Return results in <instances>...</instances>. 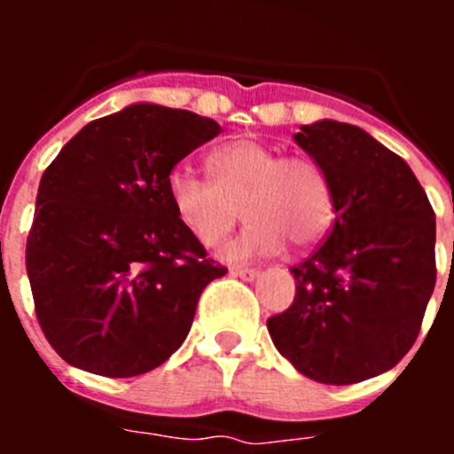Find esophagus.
Returning <instances> with one entry per match:
<instances>
[{
	"label": "esophagus",
	"instance_id": "esophagus-1",
	"mask_svg": "<svg viewBox=\"0 0 454 454\" xmlns=\"http://www.w3.org/2000/svg\"><path fill=\"white\" fill-rule=\"evenodd\" d=\"M231 275L240 277L246 282H254L256 277H259V270H254V268H231Z\"/></svg>",
	"mask_w": 454,
	"mask_h": 454
}]
</instances>
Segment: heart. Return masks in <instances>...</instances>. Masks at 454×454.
<instances>
[{
    "instance_id": "1",
    "label": "heart",
    "mask_w": 454,
    "mask_h": 454,
    "mask_svg": "<svg viewBox=\"0 0 454 454\" xmlns=\"http://www.w3.org/2000/svg\"><path fill=\"white\" fill-rule=\"evenodd\" d=\"M208 179L186 168L168 175L170 207L192 239L218 246L240 218L243 234L220 250L227 262L275 254L291 240L311 247L330 234L334 191L327 172L307 156H279L262 140L236 138L215 147L207 159Z\"/></svg>"
}]
</instances>
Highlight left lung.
Here are the masks:
<instances>
[{
  "instance_id": "left-lung-1",
  "label": "left lung",
  "mask_w": 454,
  "mask_h": 454,
  "mask_svg": "<svg viewBox=\"0 0 454 454\" xmlns=\"http://www.w3.org/2000/svg\"><path fill=\"white\" fill-rule=\"evenodd\" d=\"M295 143L323 166L336 218L293 266L295 298L268 318L275 348L320 384L364 382L411 350L436 282V223L411 168L364 129L302 124Z\"/></svg>"
}]
</instances>
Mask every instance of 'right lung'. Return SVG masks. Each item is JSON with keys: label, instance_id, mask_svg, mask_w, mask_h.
I'll return each instance as SVG.
<instances>
[{"label": "right lung", "instance_id": "right-lung-1", "mask_svg": "<svg viewBox=\"0 0 454 454\" xmlns=\"http://www.w3.org/2000/svg\"><path fill=\"white\" fill-rule=\"evenodd\" d=\"M220 124L138 102L92 120L45 170L27 239L35 316L61 359L106 377L161 366L191 332L207 259L168 200L184 156Z\"/></svg>", "mask_w": 454, "mask_h": 454}]
</instances>
